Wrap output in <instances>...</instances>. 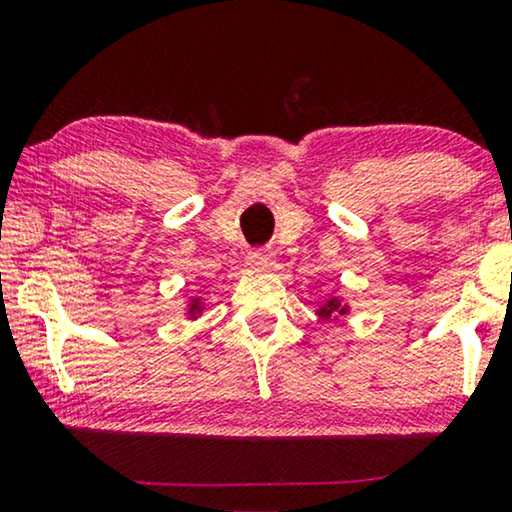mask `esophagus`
Instances as JSON below:
<instances>
[{"label": "esophagus", "instance_id": "34e87169", "mask_svg": "<svg viewBox=\"0 0 512 512\" xmlns=\"http://www.w3.org/2000/svg\"><path fill=\"white\" fill-rule=\"evenodd\" d=\"M270 258H272V254H268V251L256 249V251H251V254H249V265H251V268H268Z\"/></svg>", "mask_w": 512, "mask_h": 512}]
</instances>
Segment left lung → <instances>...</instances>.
Listing matches in <instances>:
<instances>
[{
    "mask_svg": "<svg viewBox=\"0 0 512 512\" xmlns=\"http://www.w3.org/2000/svg\"><path fill=\"white\" fill-rule=\"evenodd\" d=\"M345 312H347V307H342L338 298H331L324 307H319L317 314H319V317H324V319H331L333 314H345Z\"/></svg>",
    "mask_w": 512,
    "mask_h": 512,
    "instance_id": "1",
    "label": "left lung"
}]
</instances>
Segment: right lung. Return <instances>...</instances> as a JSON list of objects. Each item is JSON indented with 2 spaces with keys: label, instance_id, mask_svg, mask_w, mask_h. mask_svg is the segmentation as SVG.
I'll list each match as a JSON object with an SVG mask.
<instances>
[{
  "label": "right lung",
  "instance_id": "add662e5",
  "mask_svg": "<svg viewBox=\"0 0 512 512\" xmlns=\"http://www.w3.org/2000/svg\"><path fill=\"white\" fill-rule=\"evenodd\" d=\"M195 312H200V305H198V300H193V305L188 307V314H193V317H195Z\"/></svg>",
  "mask_w": 512,
  "mask_h": 512
}]
</instances>
